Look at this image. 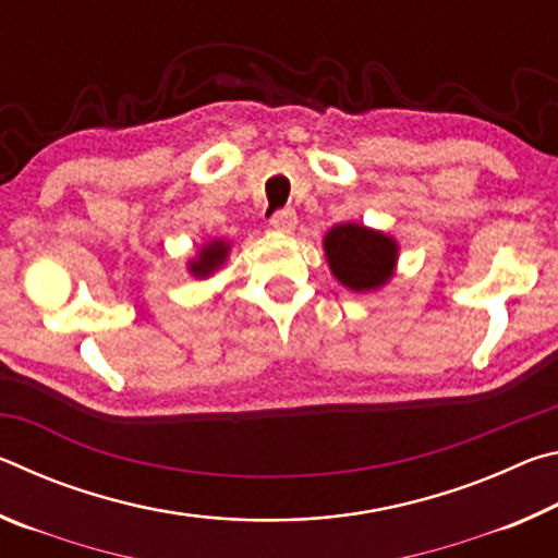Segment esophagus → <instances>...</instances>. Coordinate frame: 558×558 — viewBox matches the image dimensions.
Returning <instances> with one entry per match:
<instances>
[{
    "label": "esophagus",
    "instance_id": "esophagus-1",
    "mask_svg": "<svg viewBox=\"0 0 558 558\" xmlns=\"http://www.w3.org/2000/svg\"><path fill=\"white\" fill-rule=\"evenodd\" d=\"M295 223H298V214H295V209H290V206H286V209H278L270 216L272 229L282 231V233H290L292 229H295Z\"/></svg>",
    "mask_w": 558,
    "mask_h": 558
}]
</instances>
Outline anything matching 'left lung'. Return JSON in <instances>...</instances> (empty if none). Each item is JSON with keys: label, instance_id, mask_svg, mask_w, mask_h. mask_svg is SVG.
<instances>
[{"label": "left lung", "instance_id": "1", "mask_svg": "<svg viewBox=\"0 0 558 558\" xmlns=\"http://www.w3.org/2000/svg\"><path fill=\"white\" fill-rule=\"evenodd\" d=\"M325 253L329 268L342 286L352 290H372L391 278L396 243L379 231L342 223L327 233Z\"/></svg>", "mask_w": 558, "mask_h": 558}]
</instances>
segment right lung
<instances>
[{
    "instance_id": "add662e5",
    "label": "right lung",
    "mask_w": 558,
    "mask_h": 558,
    "mask_svg": "<svg viewBox=\"0 0 558 558\" xmlns=\"http://www.w3.org/2000/svg\"><path fill=\"white\" fill-rule=\"evenodd\" d=\"M226 253H229V245L223 241H214L206 245L202 251V256L192 263V272L194 276H209L211 270H216L226 260Z\"/></svg>"
}]
</instances>
